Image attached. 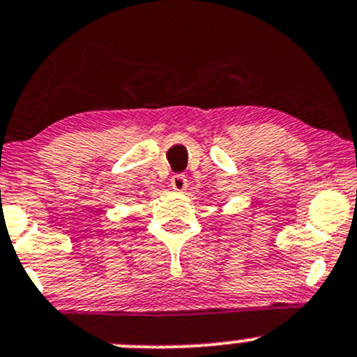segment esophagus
<instances>
[{"label": "esophagus", "instance_id": "obj_1", "mask_svg": "<svg viewBox=\"0 0 357 357\" xmlns=\"http://www.w3.org/2000/svg\"><path fill=\"white\" fill-rule=\"evenodd\" d=\"M171 186L174 192L181 193L188 188V179H186L185 174H174L171 179Z\"/></svg>", "mask_w": 357, "mask_h": 357}]
</instances>
